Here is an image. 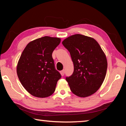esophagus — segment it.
Wrapping results in <instances>:
<instances>
[{
  "instance_id": "esophagus-1",
  "label": "esophagus",
  "mask_w": 126,
  "mask_h": 126,
  "mask_svg": "<svg viewBox=\"0 0 126 126\" xmlns=\"http://www.w3.org/2000/svg\"><path fill=\"white\" fill-rule=\"evenodd\" d=\"M60 73L61 74L62 76H63L64 75V70H62V71H61Z\"/></svg>"
}]
</instances>
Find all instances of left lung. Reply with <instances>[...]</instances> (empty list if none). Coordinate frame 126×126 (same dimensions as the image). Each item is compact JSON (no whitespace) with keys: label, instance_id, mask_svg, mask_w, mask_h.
Segmentation results:
<instances>
[{"label":"left lung","instance_id":"1","mask_svg":"<svg viewBox=\"0 0 126 126\" xmlns=\"http://www.w3.org/2000/svg\"><path fill=\"white\" fill-rule=\"evenodd\" d=\"M74 64L72 75L66 77L72 92L87 97L96 92L103 83L107 69L106 56L94 38L77 34L62 42Z\"/></svg>","mask_w":126,"mask_h":126}]
</instances>
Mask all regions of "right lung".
Returning a JSON list of instances; mask_svg holds the SVG:
<instances>
[{
    "label": "right lung",
    "mask_w": 126,
    "mask_h": 126,
    "mask_svg": "<svg viewBox=\"0 0 126 126\" xmlns=\"http://www.w3.org/2000/svg\"><path fill=\"white\" fill-rule=\"evenodd\" d=\"M61 38L48 36L29 42L23 51L16 66L18 78L33 96L46 98L54 92L61 74L54 68L52 53Z\"/></svg>",
    "instance_id": "right-lung-1"
}]
</instances>
